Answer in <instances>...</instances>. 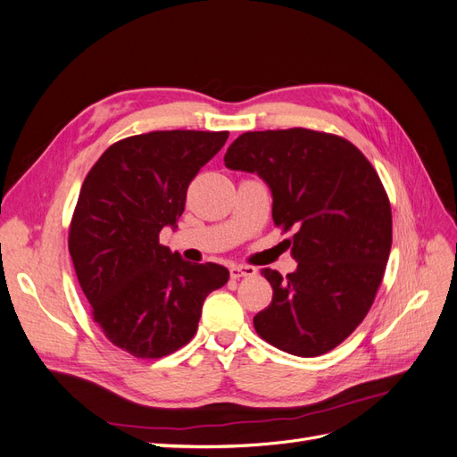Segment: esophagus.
Instances as JSON below:
<instances>
[{
    "mask_svg": "<svg viewBox=\"0 0 457 457\" xmlns=\"http://www.w3.org/2000/svg\"><path fill=\"white\" fill-rule=\"evenodd\" d=\"M257 272V269L250 267V265H234L230 267V278H242V276H253Z\"/></svg>",
    "mask_w": 457,
    "mask_h": 457,
    "instance_id": "34e87169",
    "label": "esophagus"
}]
</instances>
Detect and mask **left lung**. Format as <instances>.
Instances as JSON below:
<instances>
[{
    "instance_id": "1",
    "label": "left lung",
    "mask_w": 457,
    "mask_h": 457,
    "mask_svg": "<svg viewBox=\"0 0 457 457\" xmlns=\"http://www.w3.org/2000/svg\"><path fill=\"white\" fill-rule=\"evenodd\" d=\"M228 170L257 173L272 192V219L294 228L295 272L262 269L272 303L253 316L261 339L295 356H318L364 320L393 244L391 204L373 165L343 137L312 129L247 131Z\"/></svg>"
}]
</instances>
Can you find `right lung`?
Masks as SVG:
<instances>
[{
  "label": "right lung",
  "mask_w": 457,
  "mask_h": 457,
  "mask_svg": "<svg viewBox=\"0 0 457 457\" xmlns=\"http://www.w3.org/2000/svg\"><path fill=\"white\" fill-rule=\"evenodd\" d=\"M228 131H152L108 146L81 185L68 232L78 282L110 343L162 358L195 337L204 299L228 282L215 262H187L160 244L187 188Z\"/></svg>",
  "instance_id": "right-lung-1"
}]
</instances>
